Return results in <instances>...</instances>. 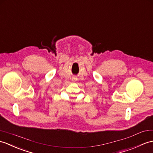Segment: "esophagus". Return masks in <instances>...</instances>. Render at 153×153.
<instances>
[{"instance_id": "1", "label": "esophagus", "mask_w": 153, "mask_h": 153, "mask_svg": "<svg viewBox=\"0 0 153 153\" xmlns=\"http://www.w3.org/2000/svg\"><path fill=\"white\" fill-rule=\"evenodd\" d=\"M74 81H76V78H74V79H73Z\"/></svg>"}]
</instances>
